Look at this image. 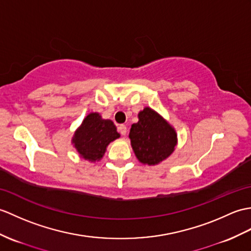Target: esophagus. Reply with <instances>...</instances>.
Here are the masks:
<instances>
[{"label": "esophagus", "instance_id": "obj_1", "mask_svg": "<svg viewBox=\"0 0 251 251\" xmlns=\"http://www.w3.org/2000/svg\"><path fill=\"white\" fill-rule=\"evenodd\" d=\"M118 130L122 133V135L125 136L126 133H127V127H126L125 125H123V124H122V125H119V127H118Z\"/></svg>", "mask_w": 251, "mask_h": 251}]
</instances>
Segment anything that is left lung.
<instances>
[{"label": "left lung", "instance_id": "left-lung-1", "mask_svg": "<svg viewBox=\"0 0 251 251\" xmlns=\"http://www.w3.org/2000/svg\"><path fill=\"white\" fill-rule=\"evenodd\" d=\"M138 123L131 125V148L140 162L158 165L170 156L177 143L174 128L153 109L144 108L138 114Z\"/></svg>", "mask_w": 251, "mask_h": 251}]
</instances>
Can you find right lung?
<instances>
[{
	"mask_svg": "<svg viewBox=\"0 0 251 251\" xmlns=\"http://www.w3.org/2000/svg\"><path fill=\"white\" fill-rule=\"evenodd\" d=\"M120 138L111 120H103L99 113L86 115L73 137L74 147L82 158L98 161L102 158L110 142Z\"/></svg>",
	"mask_w": 251,
	"mask_h": 251,
	"instance_id": "add662e5",
	"label": "right lung"
}]
</instances>
